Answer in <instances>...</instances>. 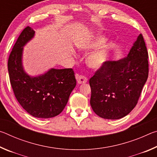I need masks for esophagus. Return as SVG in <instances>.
<instances>
[{
    "mask_svg": "<svg viewBox=\"0 0 157 157\" xmlns=\"http://www.w3.org/2000/svg\"><path fill=\"white\" fill-rule=\"evenodd\" d=\"M76 79H77V82H78V83L79 84H84L87 82V78L86 77L82 76V75H76Z\"/></svg>",
    "mask_w": 157,
    "mask_h": 157,
    "instance_id": "esophagus-1",
    "label": "esophagus"
}]
</instances>
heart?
Listing matches in <instances>:
<instances>
[{"label": "heart", "mask_w": 157, "mask_h": 157, "mask_svg": "<svg viewBox=\"0 0 157 157\" xmlns=\"http://www.w3.org/2000/svg\"><path fill=\"white\" fill-rule=\"evenodd\" d=\"M107 39L103 36H91L90 38L80 39L77 41L76 46L82 52H87L99 48L90 54L86 59V63L90 68L95 70L100 69L109 60L111 56V47L106 43Z\"/></svg>", "instance_id": "1"}]
</instances>
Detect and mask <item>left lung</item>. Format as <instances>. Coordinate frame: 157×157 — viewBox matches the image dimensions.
Masks as SVG:
<instances>
[{"label": "left lung", "mask_w": 157, "mask_h": 157, "mask_svg": "<svg viewBox=\"0 0 157 157\" xmlns=\"http://www.w3.org/2000/svg\"><path fill=\"white\" fill-rule=\"evenodd\" d=\"M148 53L140 34L126 57L109 61L90 79V104L105 119L117 120L136 105L148 77Z\"/></svg>", "instance_id": "obj_1"}]
</instances>
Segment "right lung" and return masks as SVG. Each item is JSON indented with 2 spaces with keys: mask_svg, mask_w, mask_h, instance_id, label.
<instances>
[{
  "mask_svg": "<svg viewBox=\"0 0 157 157\" xmlns=\"http://www.w3.org/2000/svg\"><path fill=\"white\" fill-rule=\"evenodd\" d=\"M35 32L28 26L14 44L8 59V73L13 91L21 107L35 118H50L62 112L76 86L72 68H50L33 76L23 64V48L34 38Z\"/></svg>",
  "mask_w": 157,
  "mask_h": 157,
  "instance_id": "add662e5",
  "label": "right lung"
}]
</instances>
